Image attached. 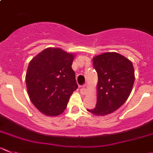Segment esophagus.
Listing matches in <instances>:
<instances>
[{
	"label": "esophagus",
	"instance_id": "esophagus-1",
	"mask_svg": "<svg viewBox=\"0 0 153 153\" xmlns=\"http://www.w3.org/2000/svg\"><path fill=\"white\" fill-rule=\"evenodd\" d=\"M81 92L83 95H87V85H84L81 88Z\"/></svg>",
	"mask_w": 153,
	"mask_h": 153
}]
</instances>
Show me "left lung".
Masks as SVG:
<instances>
[{
	"label": "left lung",
	"mask_w": 153,
	"mask_h": 153,
	"mask_svg": "<svg viewBox=\"0 0 153 153\" xmlns=\"http://www.w3.org/2000/svg\"><path fill=\"white\" fill-rule=\"evenodd\" d=\"M98 74L96 106L87 109L96 116H105L120 108L128 99L134 82L131 61L117 52H106L93 58Z\"/></svg>",
	"instance_id": "1"
}]
</instances>
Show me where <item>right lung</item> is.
Masks as SVG:
<instances>
[{"instance_id": "1", "label": "right lung", "mask_w": 153, "mask_h": 153, "mask_svg": "<svg viewBox=\"0 0 153 153\" xmlns=\"http://www.w3.org/2000/svg\"><path fill=\"white\" fill-rule=\"evenodd\" d=\"M74 57L60 48H47L28 65L25 81L30 99L46 116L62 114L78 88L72 68Z\"/></svg>"}]
</instances>
